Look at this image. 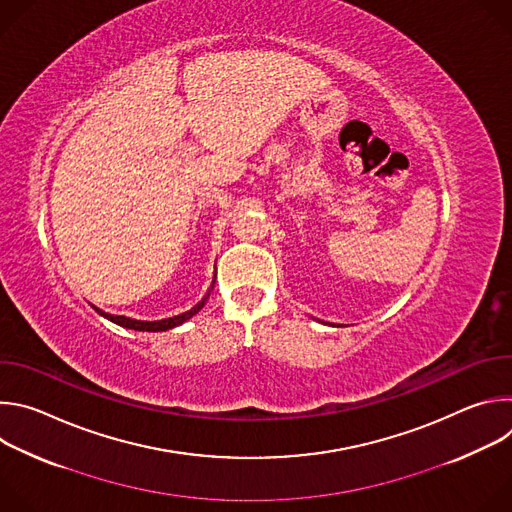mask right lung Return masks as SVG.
<instances>
[{"instance_id":"right-lung-1","label":"right lung","mask_w":512,"mask_h":512,"mask_svg":"<svg viewBox=\"0 0 512 512\" xmlns=\"http://www.w3.org/2000/svg\"><path fill=\"white\" fill-rule=\"evenodd\" d=\"M212 287H214V281H212ZM206 300H208V294L192 308V310H188V312H184V314H180V316H174V318H166V320H158V322H141V320H131V318H125V316H111V314H107V312H101V310H97L101 316H105L107 320H111V322H115V324H119V326H123V328H131V330H139V332H164V330H170V328H174V326H180V324H184L186 320H190L194 314H198L200 310H202V306L206 304Z\"/></svg>"}]
</instances>
